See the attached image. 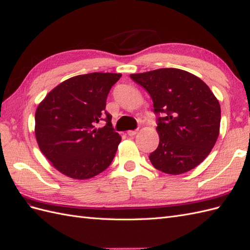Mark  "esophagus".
I'll return each mask as SVG.
<instances>
[{
    "instance_id": "esophagus-1",
    "label": "esophagus",
    "mask_w": 250,
    "mask_h": 250,
    "mask_svg": "<svg viewBox=\"0 0 250 250\" xmlns=\"http://www.w3.org/2000/svg\"><path fill=\"white\" fill-rule=\"evenodd\" d=\"M137 133V130H130L128 131V135L129 136H134Z\"/></svg>"
}]
</instances>
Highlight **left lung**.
Returning <instances> with one entry per match:
<instances>
[{"instance_id": "1", "label": "left lung", "mask_w": 250, "mask_h": 250, "mask_svg": "<svg viewBox=\"0 0 250 250\" xmlns=\"http://www.w3.org/2000/svg\"><path fill=\"white\" fill-rule=\"evenodd\" d=\"M150 94L158 118L159 146L149 160L159 171L178 175L209 155L220 130V104L198 76L179 68L131 74Z\"/></svg>"}]
</instances>
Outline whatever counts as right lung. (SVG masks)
Returning <instances> with one entry per match:
<instances>
[{
    "mask_svg": "<svg viewBox=\"0 0 250 250\" xmlns=\"http://www.w3.org/2000/svg\"><path fill=\"white\" fill-rule=\"evenodd\" d=\"M121 77L90 73L66 79L46 95L35 111V137L51 166L73 179H89L109 167L121 136L106 113L110 88ZM103 118L106 125L95 129Z\"/></svg>",
    "mask_w": 250,
    "mask_h": 250,
    "instance_id": "add662e5",
    "label": "right lung"
}]
</instances>
